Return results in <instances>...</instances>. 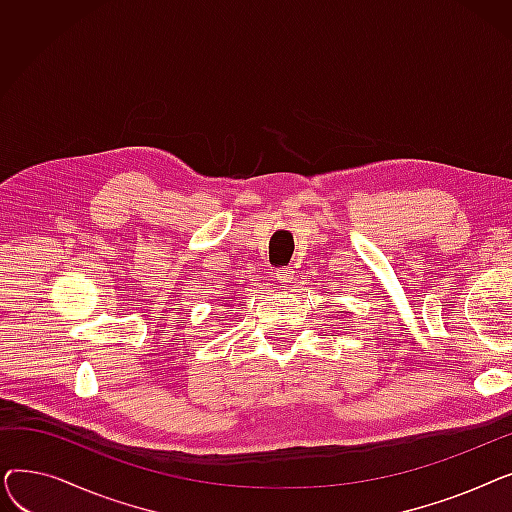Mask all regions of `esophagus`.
I'll use <instances>...</instances> for the list:
<instances>
[{"label":"esophagus","mask_w":512,"mask_h":512,"mask_svg":"<svg viewBox=\"0 0 512 512\" xmlns=\"http://www.w3.org/2000/svg\"><path fill=\"white\" fill-rule=\"evenodd\" d=\"M276 278H278L282 284H292V280H294V270H292V267H280Z\"/></svg>","instance_id":"34e87169"}]
</instances>
